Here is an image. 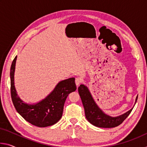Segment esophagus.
<instances>
[{"label": "esophagus", "mask_w": 147, "mask_h": 147, "mask_svg": "<svg viewBox=\"0 0 147 147\" xmlns=\"http://www.w3.org/2000/svg\"><path fill=\"white\" fill-rule=\"evenodd\" d=\"M82 82V79L80 78H76L75 79V84L76 86H78L80 85V84Z\"/></svg>", "instance_id": "34e87169"}]
</instances>
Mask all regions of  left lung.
<instances>
[{"instance_id": "left-lung-1", "label": "left lung", "mask_w": 147, "mask_h": 147, "mask_svg": "<svg viewBox=\"0 0 147 147\" xmlns=\"http://www.w3.org/2000/svg\"><path fill=\"white\" fill-rule=\"evenodd\" d=\"M78 93L85 110L86 117L93 125L100 128L116 127L123 123L126 117L130 115L132 109L127 112L115 117L109 116L104 113L96 105L93 100L88 88L86 86L82 85L78 87ZM138 96L136 99V103Z\"/></svg>"}]
</instances>
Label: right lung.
Returning <instances> with one entry per match:
<instances>
[{"label":"right lung","instance_id":"right-lung-1","mask_svg":"<svg viewBox=\"0 0 147 147\" xmlns=\"http://www.w3.org/2000/svg\"><path fill=\"white\" fill-rule=\"evenodd\" d=\"M17 56L10 69L11 96L15 108L20 115L34 126L47 127L56 124L61 119L65 102L69 93L76 89L75 78H70L57 84L54 90L39 102L28 104L19 97L14 86V72Z\"/></svg>","mask_w":147,"mask_h":147}]
</instances>
